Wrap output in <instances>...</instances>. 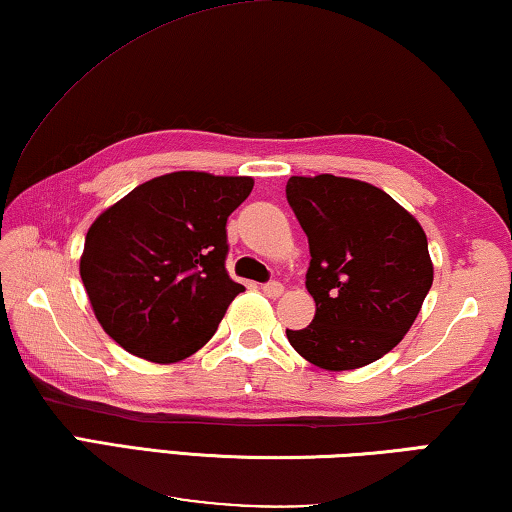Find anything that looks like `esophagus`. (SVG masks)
Here are the masks:
<instances>
[{"instance_id":"obj_1","label":"esophagus","mask_w":512,"mask_h":512,"mask_svg":"<svg viewBox=\"0 0 512 512\" xmlns=\"http://www.w3.org/2000/svg\"><path fill=\"white\" fill-rule=\"evenodd\" d=\"M262 291H264V294L266 296H269V298H280L282 294H285V287H282L280 285V282H266V285L262 287Z\"/></svg>"}]
</instances>
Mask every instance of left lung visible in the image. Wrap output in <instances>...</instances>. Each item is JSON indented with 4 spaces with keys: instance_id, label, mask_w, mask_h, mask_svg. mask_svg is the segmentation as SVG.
<instances>
[{
    "instance_id": "obj_1",
    "label": "left lung",
    "mask_w": 512,
    "mask_h": 512,
    "mask_svg": "<svg viewBox=\"0 0 512 512\" xmlns=\"http://www.w3.org/2000/svg\"><path fill=\"white\" fill-rule=\"evenodd\" d=\"M287 200L310 243L312 323L289 344L326 371L383 358L415 323L433 285L424 227L378 186L351 177H289Z\"/></svg>"
}]
</instances>
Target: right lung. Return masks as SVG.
<instances>
[{"label":"right lung","instance_id":"add662e5","mask_svg":"<svg viewBox=\"0 0 512 512\" xmlns=\"http://www.w3.org/2000/svg\"><path fill=\"white\" fill-rule=\"evenodd\" d=\"M253 177L177 170L136 186L88 227L79 275L104 332L170 364L214 337L243 291L225 271V223Z\"/></svg>","mask_w":512,"mask_h":512}]
</instances>
